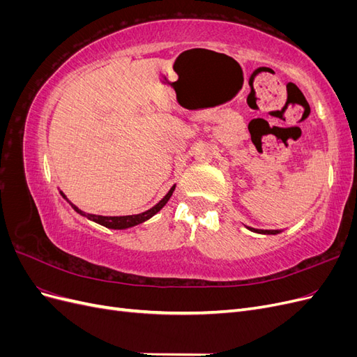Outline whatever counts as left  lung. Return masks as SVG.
Instances as JSON below:
<instances>
[{
    "label": "left lung",
    "mask_w": 357,
    "mask_h": 357,
    "mask_svg": "<svg viewBox=\"0 0 357 357\" xmlns=\"http://www.w3.org/2000/svg\"><path fill=\"white\" fill-rule=\"evenodd\" d=\"M247 229H250L252 232L264 234V235H277V234H280V232H283L282 229H255V228H250V226H247Z\"/></svg>",
    "instance_id": "8db88e82"
}]
</instances>
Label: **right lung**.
<instances>
[{"label":"right lung","mask_w":357,"mask_h":357,"mask_svg":"<svg viewBox=\"0 0 357 357\" xmlns=\"http://www.w3.org/2000/svg\"><path fill=\"white\" fill-rule=\"evenodd\" d=\"M174 189H176V185L172 186V188L168 190L167 195H165L164 198H162L156 205H153L152 208H149V210H146V211H143V213H139V214H131V215H98V214L84 213V211H82V210L77 207V205H74L66 195H63L62 190H59V193H61V197L71 205V208H73L75 213H79L80 215H83V218L89 219V220H92V222H95V223H98V225H102V226H105V228H109V229H128V228H132V226H137V225H139V223H143V222L149 220L150 218H153V215H155L158 211H160L162 208H164V205H165V204L168 202V199L171 198V195H172V192H174Z\"/></svg>","instance_id":"1"}]
</instances>
